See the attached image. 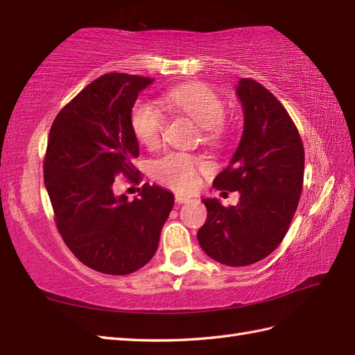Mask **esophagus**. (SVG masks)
<instances>
[{
  "instance_id": "esophagus-1",
  "label": "esophagus",
  "mask_w": 355,
  "mask_h": 355,
  "mask_svg": "<svg viewBox=\"0 0 355 355\" xmlns=\"http://www.w3.org/2000/svg\"><path fill=\"white\" fill-rule=\"evenodd\" d=\"M175 201L178 202V205H183V202L192 201V198L191 197H186V195H183V193H175Z\"/></svg>"
}]
</instances>
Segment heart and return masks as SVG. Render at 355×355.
<instances>
[{
	"label": "heart",
	"mask_w": 355,
	"mask_h": 355,
	"mask_svg": "<svg viewBox=\"0 0 355 355\" xmlns=\"http://www.w3.org/2000/svg\"><path fill=\"white\" fill-rule=\"evenodd\" d=\"M163 102L205 128L209 140L220 137V125L225 117V108L223 101L210 88L205 85H180L166 92ZM131 126L141 145L153 148L162 139L164 116L154 102L140 99L132 107ZM205 168L206 163L200 158L173 153L158 160L154 172L160 182L173 189L192 191L198 186V172Z\"/></svg>",
	"instance_id": "b5f03b06"
}]
</instances>
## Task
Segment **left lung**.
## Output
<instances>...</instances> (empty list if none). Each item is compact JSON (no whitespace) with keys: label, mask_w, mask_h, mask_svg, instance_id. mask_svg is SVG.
I'll use <instances>...</instances> for the list:
<instances>
[{"label":"left lung","mask_w":355,"mask_h":355,"mask_svg":"<svg viewBox=\"0 0 355 355\" xmlns=\"http://www.w3.org/2000/svg\"><path fill=\"white\" fill-rule=\"evenodd\" d=\"M244 112L239 145L216 189L238 191L236 206L202 198L207 220L197 238L207 256L229 267L258 262L288 232L304 184L305 154L288 112L268 89L252 79L235 87Z\"/></svg>","instance_id":"left-lung-1"}]
</instances>
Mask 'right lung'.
<instances>
[{"instance_id": "obj_1", "label": "right lung", "mask_w": 355, "mask_h": 355, "mask_svg": "<svg viewBox=\"0 0 355 355\" xmlns=\"http://www.w3.org/2000/svg\"><path fill=\"white\" fill-rule=\"evenodd\" d=\"M153 82L103 74L62 108L49 135L44 184L58 230L82 263L105 275H130L153 259L175 201L149 183L132 201L112 191L119 175L137 180L131 111Z\"/></svg>"}]
</instances>
